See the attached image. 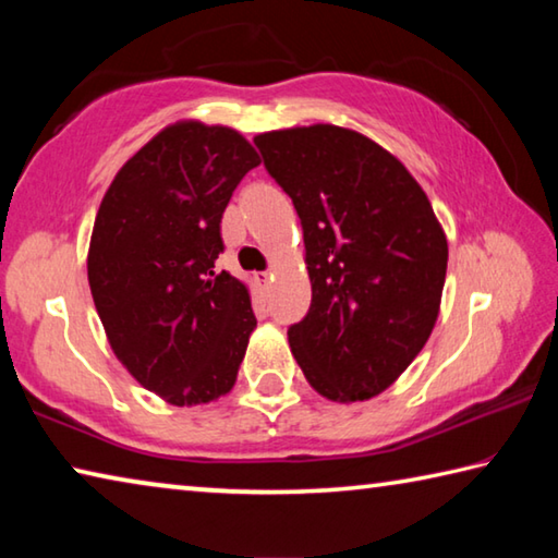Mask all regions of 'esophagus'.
<instances>
[{"mask_svg": "<svg viewBox=\"0 0 558 558\" xmlns=\"http://www.w3.org/2000/svg\"><path fill=\"white\" fill-rule=\"evenodd\" d=\"M270 278H272V272H270V270H263V272H256V280L260 282V286H268V282H270Z\"/></svg>", "mask_w": 558, "mask_h": 558, "instance_id": "34e87169", "label": "esophagus"}]
</instances>
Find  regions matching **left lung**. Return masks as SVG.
<instances>
[{
	"mask_svg": "<svg viewBox=\"0 0 558 558\" xmlns=\"http://www.w3.org/2000/svg\"><path fill=\"white\" fill-rule=\"evenodd\" d=\"M268 174L302 223L313 305L288 329L292 356L329 401H366L409 369L436 327L448 241L426 192L362 132H263Z\"/></svg>",
	"mask_w": 558,
	"mask_h": 558,
	"instance_id": "1",
	"label": "left lung"
}]
</instances>
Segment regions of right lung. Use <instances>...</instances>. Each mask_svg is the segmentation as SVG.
<instances>
[{
  "label": "right lung",
  "instance_id": "add662e5",
  "mask_svg": "<svg viewBox=\"0 0 558 558\" xmlns=\"http://www.w3.org/2000/svg\"><path fill=\"white\" fill-rule=\"evenodd\" d=\"M258 165L233 128L179 120L120 167L100 202L93 302L122 366L172 405L229 393L256 329L245 282L214 263L233 189Z\"/></svg>",
  "mask_w": 558,
  "mask_h": 558
}]
</instances>
